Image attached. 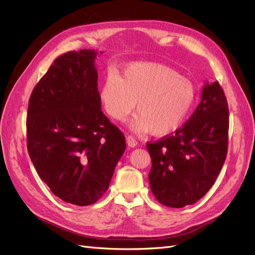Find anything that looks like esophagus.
<instances>
[{"mask_svg":"<svg viewBox=\"0 0 255 255\" xmlns=\"http://www.w3.org/2000/svg\"><path fill=\"white\" fill-rule=\"evenodd\" d=\"M126 141H127V144L129 145V147H131V148H134L137 145V140L134 139V137H132V136H128L127 138H126Z\"/></svg>","mask_w":255,"mask_h":255,"instance_id":"obj_1","label":"esophagus"}]
</instances>
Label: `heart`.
I'll return each mask as SVG.
<instances>
[{"label":"heart","instance_id":"1","mask_svg":"<svg viewBox=\"0 0 255 255\" xmlns=\"http://www.w3.org/2000/svg\"><path fill=\"white\" fill-rule=\"evenodd\" d=\"M195 96L191 80L156 62L129 64L123 78L115 71L108 72L100 90L105 112L118 122L126 121L138 101L139 113L130 128L137 133L151 131L155 136H166L181 127Z\"/></svg>","mask_w":255,"mask_h":255}]
</instances>
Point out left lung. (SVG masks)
<instances>
[{
    "instance_id": "1",
    "label": "left lung",
    "mask_w": 255,
    "mask_h": 255,
    "mask_svg": "<svg viewBox=\"0 0 255 255\" xmlns=\"http://www.w3.org/2000/svg\"><path fill=\"white\" fill-rule=\"evenodd\" d=\"M229 110L218 81L206 82L193 115L175 133L147 143L150 188L162 205L182 208L207 193L228 151Z\"/></svg>"
}]
</instances>
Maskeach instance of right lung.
<instances>
[{"label":"right lung","instance_id":"right-lung-1","mask_svg":"<svg viewBox=\"0 0 255 255\" xmlns=\"http://www.w3.org/2000/svg\"><path fill=\"white\" fill-rule=\"evenodd\" d=\"M97 53L58 57L32 91L26 119L27 149L38 175L57 197L78 206L104 195L126 149L123 132L101 110Z\"/></svg>","mask_w":255,"mask_h":255}]
</instances>
